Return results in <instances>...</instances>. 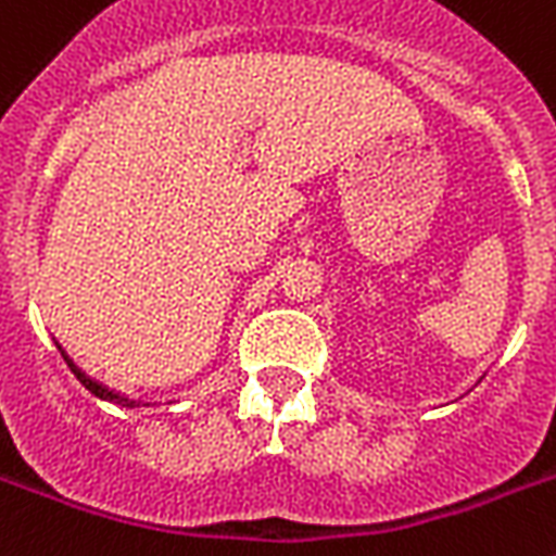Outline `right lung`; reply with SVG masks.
Segmentation results:
<instances>
[{
  "label": "right lung",
  "instance_id": "1",
  "mask_svg": "<svg viewBox=\"0 0 556 556\" xmlns=\"http://www.w3.org/2000/svg\"><path fill=\"white\" fill-rule=\"evenodd\" d=\"M56 349H59V354H62V359H65V363H67V368H71V371H74L76 380L83 382V386L88 388L90 394L99 396V400H108V403L125 405V408H134V405H137V400H130L128 394H122V391H114V388L102 386V382H99V380H93V377H88V374H85L83 368H79V365H76L74 359H71V356H67V351L62 349V345H59V342H56Z\"/></svg>",
  "mask_w": 556,
  "mask_h": 556
}]
</instances>
